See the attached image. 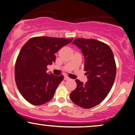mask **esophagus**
Returning a JSON list of instances; mask_svg holds the SVG:
<instances>
[{
    "label": "esophagus",
    "instance_id": "1",
    "mask_svg": "<svg viewBox=\"0 0 135 135\" xmlns=\"http://www.w3.org/2000/svg\"><path fill=\"white\" fill-rule=\"evenodd\" d=\"M64 79L65 80V81H68V80H70V78H69V77H67V76H65L64 77Z\"/></svg>",
    "mask_w": 135,
    "mask_h": 135
}]
</instances>
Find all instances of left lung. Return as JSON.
I'll use <instances>...</instances> for the list:
<instances>
[{"mask_svg":"<svg viewBox=\"0 0 135 135\" xmlns=\"http://www.w3.org/2000/svg\"><path fill=\"white\" fill-rule=\"evenodd\" d=\"M84 57V69L88 81L75 80L76 88L70 94L74 103L83 108H91L106 97L116 76V64L108 45L94 39L75 38L72 42Z\"/></svg>","mask_w":135,"mask_h":135,"instance_id":"obj_1","label":"left lung"}]
</instances>
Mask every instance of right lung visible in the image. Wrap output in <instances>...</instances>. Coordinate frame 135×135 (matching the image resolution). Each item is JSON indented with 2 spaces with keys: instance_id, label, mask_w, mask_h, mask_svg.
Instances as JSON below:
<instances>
[{
  "instance_id": "add662e5",
  "label": "right lung",
  "mask_w": 135,
  "mask_h": 135,
  "mask_svg": "<svg viewBox=\"0 0 135 135\" xmlns=\"http://www.w3.org/2000/svg\"><path fill=\"white\" fill-rule=\"evenodd\" d=\"M73 39L34 37L22 47L15 63L17 88L27 101L41 105L50 101L63 75L47 73V66L55 63V53Z\"/></svg>"
}]
</instances>
